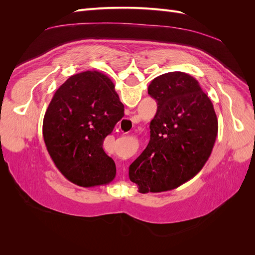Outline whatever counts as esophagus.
<instances>
[{
  "label": "esophagus",
  "instance_id": "esophagus-1",
  "mask_svg": "<svg viewBox=\"0 0 255 255\" xmlns=\"http://www.w3.org/2000/svg\"><path fill=\"white\" fill-rule=\"evenodd\" d=\"M135 118H137V117H135Z\"/></svg>",
  "mask_w": 255,
  "mask_h": 255
}]
</instances>
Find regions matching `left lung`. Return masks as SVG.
I'll return each mask as SVG.
<instances>
[{"instance_id": "1", "label": "left lung", "mask_w": 255, "mask_h": 255, "mask_svg": "<svg viewBox=\"0 0 255 255\" xmlns=\"http://www.w3.org/2000/svg\"><path fill=\"white\" fill-rule=\"evenodd\" d=\"M148 94L157 102L150 141L128 170L140 194L172 190L192 179L211 156L218 134L213 103L191 75L161 74Z\"/></svg>"}]
</instances>
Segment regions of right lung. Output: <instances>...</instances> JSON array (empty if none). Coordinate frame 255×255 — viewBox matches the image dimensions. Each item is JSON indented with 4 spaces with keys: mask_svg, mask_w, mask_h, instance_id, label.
<instances>
[{
    "mask_svg": "<svg viewBox=\"0 0 255 255\" xmlns=\"http://www.w3.org/2000/svg\"><path fill=\"white\" fill-rule=\"evenodd\" d=\"M125 115L115 85L99 71L69 78L45 112L42 134L54 164L67 180L82 187L111 183L115 161L103 141Z\"/></svg>",
    "mask_w": 255,
    "mask_h": 255,
    "instance_id": "add662e5",
    "label": "right lung"
}]
</instances>
